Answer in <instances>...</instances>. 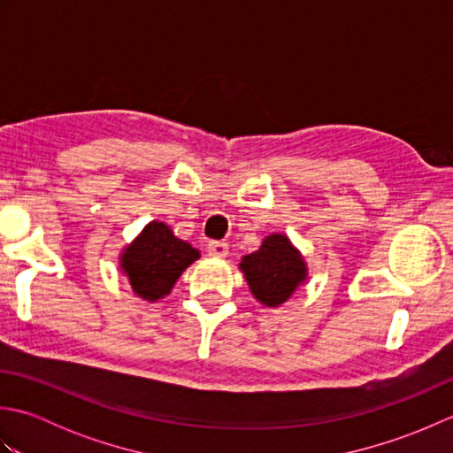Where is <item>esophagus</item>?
I'll use <instances>...</instances> for the list:
<instances>
[{
  "mask_svg": "<svg viewBox=\"0 0 453 453\" xmlns=\"http://www.w3.org/2000/svg\"><path fill=\"white\" fill-rule=\"evenodd\" d=\"M208 253L211 257H227L229 255V245L226 242H210L208 243Z\"/></svg>",
  "mask_w": 453,
  "mask_h": 453,
  "instance_id": "obj_1",
  "label": "esophagus"
}]
</instances>
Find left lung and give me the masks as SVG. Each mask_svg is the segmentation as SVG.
<instances>
[{
	"mask_svg": "<svg viewBox=\"0 0 453 453\" xmlns=\"http://www.w3.org/2000/svg\"><path fill=\"white\" fill-rule=\"evenodd\" d=\"M239 271L255 300L265 307H280L310 278L300 249L278 232L266 235L257 251L243 255Z\"/></svg>",
	"mask_w": 453,
	"mask_h": 453,
	"instance_id": "8db88e82",
	"label": "left lung"
}]
</instances>
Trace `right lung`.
<instances>
[{
  "instance_id": "right-lung-1",
  "label": "right lung",
  "mask_w": 453,
  "mask_h": 453,
  "mask_svg": "<svg viewBox=\"0 0 453 453\" xmlns=\"http://www.w3.org/2000/svg\"><path fill=\"white\" fill-rule=\"evenodd\" d=\"M200 251L182 242L165 221L153 219L122 249L119 266L140 300L156 303L169 296Z\"/></svg>"
}]
</instances>
